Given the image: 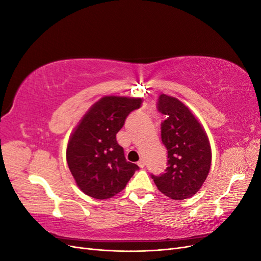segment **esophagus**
I'll return each instance as SVG.
<instances>
[{
  "label": "esophagus",
  "mask_w": 261,
  "mask_h": 261,
  "mask_svg": "<svg viewBox=\"0 0 261 261\" xmlns=\"http://www.w3.org/2000/svg\"><path fill=\"white\" fill-rule=\"evenodd\" d=\"M137 164L139 165L140 168H144V167H145V160H144V159H140V160L137 162Z\"/></svg>",
  "instance_id": "obj_1"
}]
</instances>
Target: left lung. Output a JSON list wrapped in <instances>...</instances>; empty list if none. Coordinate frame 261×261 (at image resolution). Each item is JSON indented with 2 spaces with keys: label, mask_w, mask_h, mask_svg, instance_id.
<instances>
[{
  "label": "left lung",
  "mask_w": 261,
  "mask_h": 261,
  "mask_svg": "<svg viewBox=\"0 0 261 261\" xmlns=\"http://www.w3.org/2000/svg\"><path fill=\"white\" fill-rule=\"evenodd\" d=\"M156 109L165 116L161 139L168 150V168L151 177L158 189L171 199L183 200L199 191L211 165V149L206 132L179 100L160 94Z\"/></svg>",
  "instance_id": "obj_1"
}]
</instances>
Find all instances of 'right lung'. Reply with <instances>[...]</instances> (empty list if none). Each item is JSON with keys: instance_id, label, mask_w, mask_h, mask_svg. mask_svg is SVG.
Wrapping results in <instances>:
<instances>
[{"instance_id": "add662e5", "label": "right lung", "mask_w": 261, "mask_h": 261, "mask_svg": "<svg viewBox=\"0 0 261 261\" xmlns=\"http://www.w3.org/2000/svg\"><path fill=\"white\" fill-rule=\"evenodd\" d=\"M141 99L110 96L93 105L69 138L66 159L82 191L92 198L108 199L125 188L138 165L128 162L116 134Z\"/></svg>"}]
</instances>
